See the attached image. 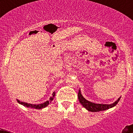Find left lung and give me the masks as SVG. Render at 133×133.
<instances>
[{
	"mask_svg": "<svg viewBox=\"0 0 133 133\" xmlns=\"http://www.w3.org/2000/svg\"><path fill=\"white\" fill-rule=\"evenodd\" d=\"M78 98L79 102H80V104L87 110H88L89 111H91V112H98V111H105V110L108 109L113 108L114 106H115L118 103L121 97L119 98L116 101H115V102L111 104H95V103L91 102L88 101L86 99L84 98L82 95L80 90H79L78 93Z\"/></svg>",
	"mask_w": 133,
	"mask_h": 133,
	"instance_id": "left-lung-1",
	"label": "left lung"
}]
</instances>
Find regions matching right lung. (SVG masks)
<instances>
[{
    "label": "right lung",
    "mask_w": 133,
    "mask_h": 133,
    "mask_svg": "<svg viewBox=\"0 0 133 133\" xmlns=\"http://www.w3.org/2000/svg\"><path fill=\"white\" fill-rule=\"evenodd\" d=\"M55 96V92H53V94H52V96H51L50 98H49V100H48L45 102L43 103V104H28V103L25 102H21L20 100H17V102L19 103L21 105H24V106L27 107V108H35L37 109H43L45 107L48 106L49 104L51 103V102L53 100Z\"/></svg>",
    "instance_id": "1"
}]
</instances>
